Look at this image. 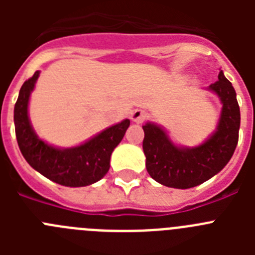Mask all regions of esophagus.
<instances>
[{
  "instance_id": "obj_1",
  "label": "esophagus",
  "mask_w": 255,
  "mask_h": 255,
  "mask_svg": "<svg viewBox=\"0 0 255 255\" xmlns=\"http://www.w3.org/2000/svg\"><path fill=\"white\" fill-rule=\"evenodd\" d=\"M130 119H131L134 123L136 124H141L143 123L145 119H147V112L143 111V110H134V111L131 112V116H130Z\"/></svg>"
}]
</instances>
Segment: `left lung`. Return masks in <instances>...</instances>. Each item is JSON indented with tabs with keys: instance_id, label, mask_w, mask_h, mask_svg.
<instances>
[{
	"instance_id": "1",
	"label": "left lung",
	"mask_w": 255,
	"mask_h": 255,
	"mask_svg": "<svg viewBox=\"0 0 255 255\" xmlns=\"http://www.w3.org/2000/svg\"><path fill=\"white\" fill-rule=\"evenodd\" d=\"M222 103L215 132L204 143L188 148L176 145L159 125L143 126L145 167L153 180L168 188L189 189L220 172L233 157L239 140L240 108L233 84L220 70L218 80L208 87Z\"/></svg>"
}]
</instances>
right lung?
<instances>
[{
    "mask_svg": "<svg viewBox=\"0 0 255 255\" xmlns=\"http://www.w3.org/2000/svg\"><path fill=\"white\" fill-rule=\"evenodd\" d=\"M38 76L39 71H35L22 84L13 108L20 152L35 171L60 185L79 188L100 181L110 170L112 152L123 140L130 120L110 126L76 147L57 148L47 144L35 134L28 115L29 98Z\"/></svg>",
    "mask_w": 255,
    "mask_h": 255,
    "instance_id": "right-lung-1",
    "label": "right lung"
}]
</instances>
